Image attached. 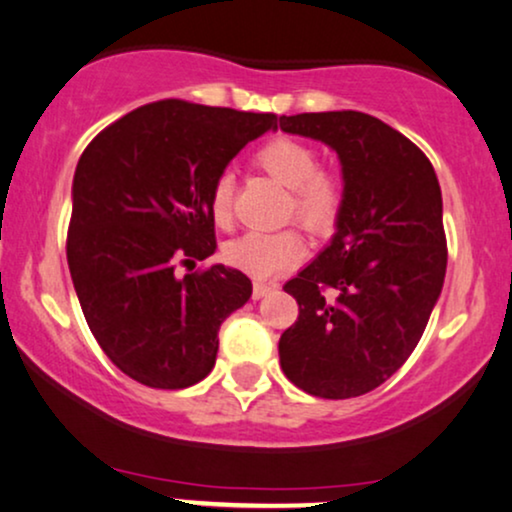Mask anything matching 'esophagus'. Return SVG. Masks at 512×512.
Instances as JSON below:
<instances>
[{"label": "esophagus", "mask_w": 512, "mask_h": 512, "mask_svg": "<svg viewBox=\"0 0 512 512\" xmlns=\"http://www.w3.org/2000/svg\"><path fill=\"white\" fill-rule=\"evenodd\" d=\"M272 291H274V286H267V283H255V286H252V298L260 300V298H264V295H269Z\"/></svg>", "instance_id": "1"}]
</instances>
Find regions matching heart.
I'll return each mask as SVG.
<instances>
[{
  "mask_svg": "<svg viewBox=\"0 0 512 512\" xmlns=\"http://www.w3.org/2000/svg\"><path fill=\"white\" fill-rule=\"evenodd\" d=\"M252 166L286 186L283 214L295 219L315 236H326L338 226L346 205V183L338 171L317 166V152L307 143L279 135L252 152ZM209 217L217 229H226L233 219V181L221 174L207 197ZM305 252V243L295 229L274 233H243L224 245V260L240 272L269 279L291 267Z\"/></svg>",
  "mask_w": 512,
  "mask_h": 512,
  "instance_id": "obj_1",
  "label": "heart"
}]
</instances>
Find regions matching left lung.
<instances>
[{
  "mask_svg": "<svg viewBox=\"0 0 512 512\" xmlns=\"http://www.w3.org/2000/svg\"><path fill=\"white\" fill-rule=\"evenodd\" d=\"M281 131L334 147L346 181L334 240L283 286L298 319L279 338L281 369L310 396H362L403 367L439 300V178L420 147L369 114L281 116Z\"/></svg>",
  "mask_w": 512,
  "mask_h": 512,
  "instance_id": "1",
  "label": "left lung"
}]
</instances>
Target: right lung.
Instances as JSON below:
<instances>
[{
  "label": "right lung",
  "mask_w": 512,
  "mask_h": 512,
  "mask_svg": "<svg viewBox=\"0 0 512 512\" xmlns=\"http://www.w3.org/2000/svg\"><path fill=\"white\" fill-rule=\"evenodd\" d=\"M276 114L159 100L109 123L73 176L66 257L92 336L126 377L150 389H188L212 372L219 326L248 303L238 269L209 264L207 197Z\"/></svg>",
  "instance_id": "right-lung-1"
}]
</instances>
